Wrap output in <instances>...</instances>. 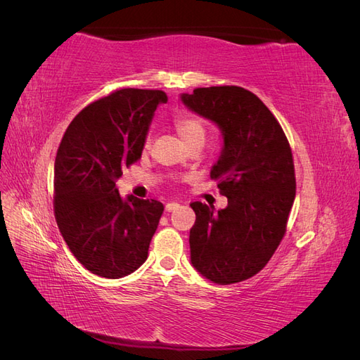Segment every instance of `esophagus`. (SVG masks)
<instances>
[{
    "mask_svg": "<svg viewBox=\"0 0 360 360\" xmlns=\"http://www.w3.org/2000/svg\"><path fill=\"white\" fill-rule=\"evenodd\" d=\"M179 202H176V201H171V202H168L167 205H165V212H174V210H176V209H179Z\"/></svg>",
    "mask_w": 360,
    "mask_h": 360,
    "instance_id": "34e87169",
    "label": "esophagus"
}]
</instances>
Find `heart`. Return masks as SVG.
Instances as JSON below:
<instances>
[{
    "label": "heart",
    "mask_w": 360,
    "mask_h": 360,
    "mask_svg": "<svg viewBox=\"0 0 360 360\" xmlns=\"http://www.w3.org/2000/svg\"><path fill=\"white\" fill-rule=\"evenodd\" d=\"M176 129L179 135L183 138L184 143H188L191 139L195 138H204L205 135V126L202 123V120L191 115V114H184L176 118ZM148 144V141H147Z\"/></svg>",
    "instance_id": "b5f03b06"
}]
</instances>
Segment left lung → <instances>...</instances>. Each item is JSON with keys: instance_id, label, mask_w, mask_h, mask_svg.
I'll return each mask as SVG.
<instances>
[{"instance_id": "1", "label": "left lung", "mask_w": 360, "mask_h": 360, "mask_svg": "<svg viewBox=\"0 0 360 360\" xmlns=\"http://www.w3.org/2000/svg\"><path fill=\"white\" fill-rule=\"evenodd\" d=\"M180 101L221 130L210 177L228 198L217 212L191 204V264L214 284H236L258 274L285 234L296 197L291 148L275 115L242 86L197 89Z\"/></svg>"}]
</instances>
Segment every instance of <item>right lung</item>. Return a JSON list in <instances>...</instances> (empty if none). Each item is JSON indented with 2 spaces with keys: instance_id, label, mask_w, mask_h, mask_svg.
I'll return each instance as SVG.
<instances>
[{
  "instance_id": "obj_1",
  "label": "right lung",
  "mask_w": 360,
  "mask_h": 360,
  "mask_svg": "<svg viewBox=\"0 0 360 360\" xmlns=\"http://www.w3.org/2000/svg\"><path fill=\"white\" fill-rule=\"evenodd\" d=\"M159 90H118L76 115L53 167L56 219L76 259L91 274L117 279L148 257L163 204L123 198L115 181L143 155Z\"/></svg>"
}]
</instances>
